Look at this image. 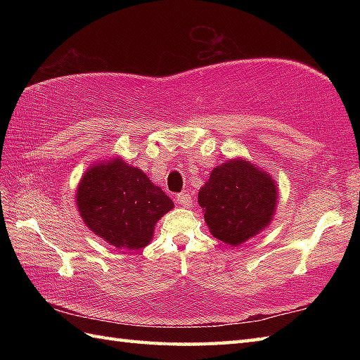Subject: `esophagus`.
I'll return each mask as SVG.
<instances>
[{"label": "esophagus", "instance_id": "esophagus-1", "mask_svg": "<svg viewBox=\"0 0 360 360\" xmlns=\"http://www.w3.org/2000/svg\"><path fill=\"white\" fill-rule=\"evenodd\" d=\"M176 202H178L179 205H182V207H192L193 200H192V196H190L188 193L182 192L178 196H176Z\"/></svg>", "mask_w": 360, "mask_h": 360}]
</instances>
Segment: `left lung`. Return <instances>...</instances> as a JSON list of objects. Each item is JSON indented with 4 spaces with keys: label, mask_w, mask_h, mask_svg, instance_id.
<instances>
[{
    "label": "left lung",
    "mask_w": 360,
    "mask_h": 360,
    "mask_svg": "<svg viewBox=\"0 0 360 360\" xmlns=\"http://www.w3.org/2000/svg\"><path fill=\"white\" fill-rule=\"evenodd\" d=\"M198 202L210 233L236 248L272 223L278 187L269 173L249 159L235 158L213 168Z\"/></svg>",
    "instance_id": "obj_1"
}]
</instances>
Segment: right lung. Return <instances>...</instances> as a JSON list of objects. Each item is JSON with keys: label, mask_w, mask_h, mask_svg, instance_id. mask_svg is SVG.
<instances>
[{"label": "right lung", "mask_w": 360, "mask_h": 360, "mask_svg": "<svg viewBox=\"0 0 360 360\" xmlns=\"http://www.w3.org/2000/svg\"><path fill=\"white\" fill-rule=\"evenodd\" d=\"M75 202L89 231L120 250L150 244L158 221L174 207L162 188L120 156L91 164Z\"/></svg>", "instance_id": "obj_1"}]
</instances>
